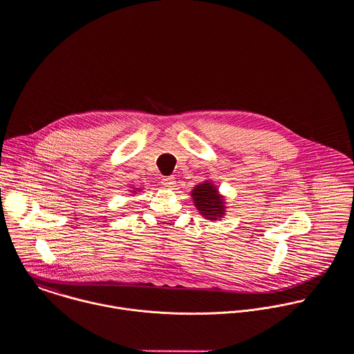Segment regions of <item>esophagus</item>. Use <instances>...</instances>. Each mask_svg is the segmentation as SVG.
Wrapping results in <instances>:
<instances>
[{"mask_svg": "<svg viewBox=\"0 0 354 354\" xmlns=\"http://www.w3.org/2000/svg\"><path fill=\"white\" fill-rule=\"evenodd\" d=\"M162 185H164L165 187H168V189H172L174 185H175V179H174L172 176H167V178L162 179Z\"/></svg>", "mask_w": 354, "mask_h": 354, "instance_id": "1", "label": "esophagus"}]
</instances>
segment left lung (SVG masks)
Here are the masks:
<instances>
[{"mask_svg": "<svg viewBox=\"0 0 354 354\" xmlns=\"http://www.w3.org/2000/svg\"><path fill=\"white\" fill-rule=\"evenodd\" d=\"M192 196L197 209L204 217L209 220H217V217H221L224 214L225 207L212 183L205 182L203 185H198L193 190Z\"/></svg>", "mask_w": 354, "mask_h": 354, "instance_id": "obj_1", "label": "left lung"}]
</instances>
